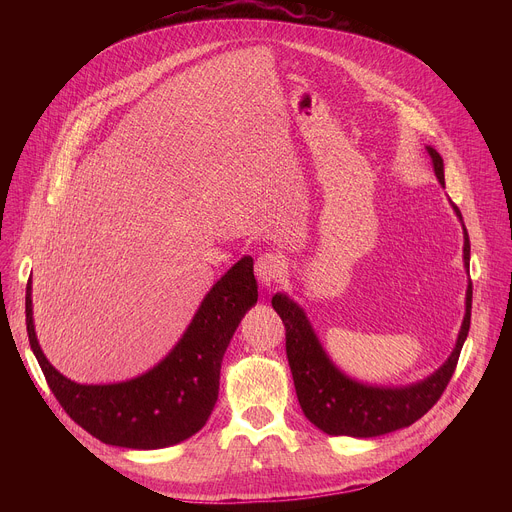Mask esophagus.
Segmentation results:
<instances>
[{"label": "esophagus", "instance_id": "obj_1", "mask_svg": "<svg viewBox=\"0 0 512 512\" xmlns=\"http://www.w3.org/2000/svg\"><path fill=\"white\" fill-rule=\"evenodd\" d=\"M285 273V259L281 253H261L255 261V275L263 285L279 281Z\"/></svg>", "mask_w": 512, "mask_h": 512}]
</instances>
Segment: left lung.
<instances>
[{
    "label": "left lung",
    "mask_w": 512,
    "mask_h": 512,
    "mask_svg": "<svg viewBox=\"0 0 512 512\" xmlns=\"http://www.w3.org/2000/svg\"><path fill=\"white\" fill-rule=\"evenodd\" d=\"M427 154L431 156L437 180L446 186L442 156L433 148H427ZM454 210L460 216L456 206ZM464 265L466 269L470 267V239L466 231ZM271 306L285 326V352L304 415L328 435L377 437L409 427L423 417L446 391L470 330L472 283H468L466 289V316L450 358L431 377L409 387L393 389L362 385L338 371L318 342L304 310L285 294H275Z\"/></svg>",
    "instance_id": "obj_1"
}]
</instances>
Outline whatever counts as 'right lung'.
Masks as SVG:
<instances>
[{
	"label": "right lung",
	"instance_id": "right-lung-1",
	"mask_svg": "<svg viewBox=\"0 0 512 512\" xmlns=\"http://www.w3.org/2000/svg\"><path fill=\"white\" fill-rule=\"evenodd\" d=\"M253 304V259L243 257L212 285L184 336L160 364L113 385H79L46 360L34 332L32 279L26 285V328L46 383L72 421L109 446L160 450L188 440L208 421L225 350Z\"/></svg>",
	"mask_w": 512,
	"mask_h": 512
}]
</instances>
